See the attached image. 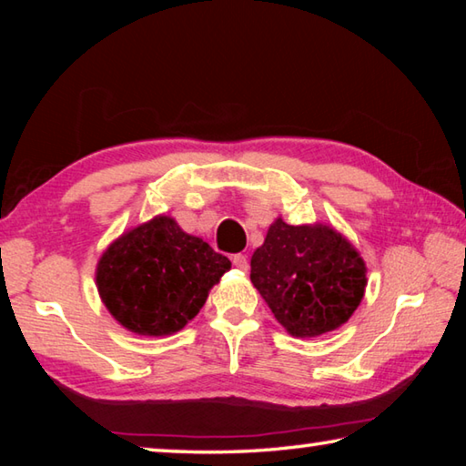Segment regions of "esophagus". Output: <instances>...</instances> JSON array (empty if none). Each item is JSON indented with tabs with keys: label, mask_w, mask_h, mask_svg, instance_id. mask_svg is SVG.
I'll use <instances>...</instances> for the list:
<instances>
[{
	"label": "esophagus",
	"mask_w": 466,
	"mask_h": 466,
	"mask_svg": "<svg viewBox=\"0 0 466 466\" xmlns=\"http://www.w3.org/2000/svg\"><path fill=\"white\" fill-rule=\"evenodd\" d=\"M232 263H234L236 269H240V271H247V269H248V258H247V255H234V257H232Z\"/></svg>",
	"instance_id": "1"
}]
</instances>
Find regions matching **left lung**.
<instances>
[{"label": "left lung", "mask_w": 466, "mask_h": 466, "mask_svg": "<svg viewBox=\"0 0 466 466\" xmlns=\"http://www.w3.org/2000/svg\"><path fill=\"white\" fill-rule=\"evenodd\" d=\"M366 273L360 250L333 226H289L281 216L250 258L252 286L298 339L343 327L364 298Z\"/></svg>", "instance_id": "left-lung-1"}]
</instances>
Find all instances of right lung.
Wrapping results in <instances>:
<instances>
[{
	"label": "right lung",
	"mask_w": 466,
	"mask_h": 466,
	"mask_svg": "<svg viewBox=\"0 0 466 466\" xmlns=\"http://www.w3.org/2000/svg\"><path fill=\"white\" fill-rule=\"evenodd\" d=\"M230 267V258L160 214L108 244L96 265V288L123 329L168 337L199 314Z\"/></svg>",
	"instance_id": "right-lung-1"
}]
</instances>
